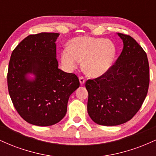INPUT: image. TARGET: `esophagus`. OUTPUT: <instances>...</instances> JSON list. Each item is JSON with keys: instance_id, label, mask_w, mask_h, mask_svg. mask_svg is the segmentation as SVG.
Segmentation results:
<instances>
[{"instance_id": "34e87169", "label": "esophagus", "mask_w": 156, "mask_h": 156, "mask_svg": "<svg viewBox=\"0 0 156 156\" xmlns=\"http://www.w3.org/2000/svg\"><path fill=\"white\" fill-rule=\"evenodd\" d=\"M79 80H80V85H83V84H84V83H85V79H84L83 77L80 76L79 78Z\"/></svg>"}]
</instances>
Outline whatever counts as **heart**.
Returning a JSON list of instances; mask_svg holds the SVG:
<instances>
[{
  "instance_id": "obj_1",
  "label": "heart",
  "mask_w": 156,
  "mask_h": 156,
  "mask_svg": "<svg viewBox=\"0 0 156 156\" xmlns=\"http://www.w3.org/2000/svg\"><path fill=\"white\" fill-rule=\"evenodd\" d=\"M117 55L112 41L104 38L79 37L73 39L69 48L61 53V62L66 69L72 71L83 60V69L90 77H100L112 68Z\"/></svg>"
}]
</instances>
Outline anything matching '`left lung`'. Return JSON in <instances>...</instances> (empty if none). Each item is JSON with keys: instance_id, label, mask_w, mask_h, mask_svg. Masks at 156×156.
Wrapping results in <instances>:
<instances>
[{"instance_id": "left-lung-1", "label": "left lung", "mask_w": 156, "mask_h": 156, "mask_svg": "<svg viewBox=\"0 0 156 156\" xmlns=\"http://www.w3.org/2000/svg\"><path fill=\"white\" fill-rule=\"evenodd\" d=\"M117 34L122 39L123 49L115 64L104 75L86 82L89 117L105 126L131 119L145 99L150 83L145 51L130 36Z\"/></svg>"}]
</instances>
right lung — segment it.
Instances as JSON below:
<instances>
[{"label":"right lung","instance_id":"1","mask_svg":"<svg viewBox=\"0 0 156 156\" xmlns=\"http://www.w3.org/2000/svg\"><path fill=\"white\" fill-rule=\"evenodd\" d=\"M58 36H28L15 48L9 64L7 83L14 106L24 120L37 126L62 120L69 96L80 86L76 75L58 68L55 41ZM28 74L35 78L29 80Z\"/></svg>","mask_w":156,"mask_h":156}]
</instances>
